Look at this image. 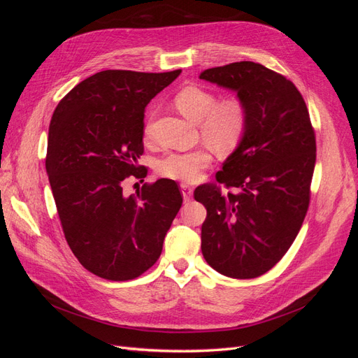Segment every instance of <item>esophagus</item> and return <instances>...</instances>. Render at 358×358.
Returning <instances> with one entry per match:
<instances>
[{"mask_svg": "<svg viewBox=\"0 0 358 358\" xmlns=\"http://www.w3.org/2000/svg\"><path fill=\"white\" fill-rule=\"evenodd\" d=\"M180 189H182L185 201H189L192 199V187L188 185V183H180Z\"/></svg>", "mask_w": 358, "mask_h": 358, "instance_id": "1", "label": "esophagus"}]
</instances>
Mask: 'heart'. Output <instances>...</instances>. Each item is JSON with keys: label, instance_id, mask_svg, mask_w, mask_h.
<instances>
[{"label": "heart", "instance_id": "obj_1", "mask_svg": "<svg viewBox=\"0 0 358 358\" xmlns=\"http://www.w3.org/2000/svg\"><path fill=\"white\" fill-rule=\"evenodd\" d=\"M178 110L194 122L206 143L220 154H231L241 146L248 134L251 112L243 96L231 94L218 99L215 91L199 85H188L173 99ZM154 110L148 115L143 128L145 137H152ZM212 152L208 146H199L183 152H167L157 161V173L162 178L194 182L212 164Z\"/></svg>", "mask_w": 358, "mask_h": 358}]
</instances>
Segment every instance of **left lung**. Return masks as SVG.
I'll return each mask as SVG.
<instances>
[{"instance_id":"1","label":"left lung","mask_w":358,"mask_h":358,"mask_svg":"<svg viewBox=\"0 0 358 358\" xmlns=\"http://www.w3.org/2000/svg\"><path fill=\"white\" fill-rule=\"evenodd\" d=\"M200 79L237 91L251 112L248 134L216 182L194 191L208 210L201 252L224 276L258 278L287 254L306 216L315 129L296 85L262 64L231 62L204 70Z\"/></svg>"}]
</instances>
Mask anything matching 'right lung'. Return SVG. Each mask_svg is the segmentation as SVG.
I'll use <instances>...</instances> for the list:
<instances>
[{
  "instance_id": "obj_1",
  "label": "right lung",
  "mask_w": 358,
  "mask_h": 358,
  "mask_svg": "<svg viewBox=\"0 0 358 358\" xmlns=\"http://www.w3.org/2000/svg\"><path fill=\"white\" fill-rule=\"evenodd\" d=\"M180 70H106L82 80L52 115L46 170L66 241L79 263L109 280L152 267L182 206L175 180L159 179L125 197L128 178L143 179L145 107Z\"/></svg>"
}]
</instances>
